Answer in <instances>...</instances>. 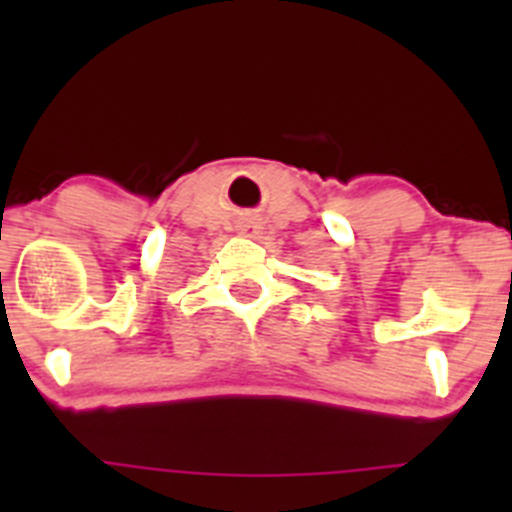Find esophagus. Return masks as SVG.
Listing matches in <instances>:
<instances>
[{"instance_id": "esophagus-1", "label": "esophagus", "mask_w": 512, "mask_h": 512, "mask_svg": "<svg viewBox=\"0 0 512 512\" xmlns=\"http://www.w3.org/2000/svg\"><path fill=\"white\" fill-rule=\"evenodd\" d=\"M235 228H238L241 235H246V238H256L261 233V217L256 212H243Z\"/></svg>"}]
</instances>
